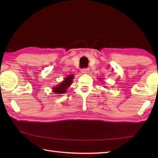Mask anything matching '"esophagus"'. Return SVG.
Wrapping results in <instances>:
<instances>
[{"label": "esophagus", "instance_id": "esophagus-1", "mask_svg": "<svg viewBox=\"0 0 158 158\" xmlns=\"http://www.w3.org/2000/svg\"><path fill=\"white\" fill-rule=\"evenodd\" d=\"M89 71H90L89 68H83L81 69V73L84 74H88L89 73Z\"/></svg>", "mask_w": 158, "mask_h": 158}]
</instances>
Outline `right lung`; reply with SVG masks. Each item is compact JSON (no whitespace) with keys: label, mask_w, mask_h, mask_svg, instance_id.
<instances>
[{"label":"right lung","mask_w":158,"mask_h":158,"mask_svg":"<svg viewBox=\"0 0 158 158\" xmlns=\"http://www.w3.org/2000/svg\"><path fill=\"white\" fill-rule=\"evenodd\" d=\"M74 78L73 74H70L68 77L63 80L56 87L53 88V92L55 93L56 94H63L67 92V89H68V87L72 84L73 80Z\"/></svg>","instance_id":"obj_1"}]
</instances>
